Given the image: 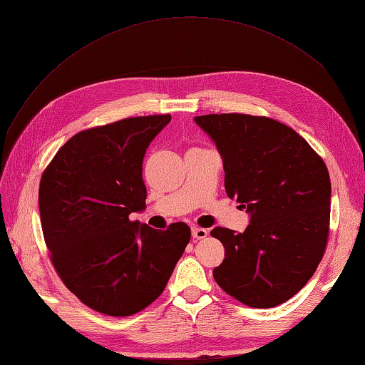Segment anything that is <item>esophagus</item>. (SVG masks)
Wrapping results in <instances>:
<instances>
[{
	"label": "esophagus",
	"mask_w": 365,
	"mask_h": 365,
	"mask_svg": "<svg viewBox=\"0 0 365 365\" xmlns=\"http://www.w3.org/2000/svg\"><path fill=\"white\" fill-rule=\"evenodd\" d=\"M192 237L196 239V240L205 239V237H207V230H205V228H200V227L192 228Z\"/></svg>",
	"instance_id": "obj_1"
}]
</instances>
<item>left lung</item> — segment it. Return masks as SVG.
I'll list each match as a JSON object with an SVG mask.
<instances>
[{"instance_id": "8db88e82", "label": "left lung", "mask_w": 365, "mask_h": 365, "mask_svg": "<svg viewBox=\"0 0 365 365\" xmlns=\"http://www.w3.org/2000/svg\"><path fill=\"white\" fill-rule=\"evenodd\" d=\"M195 123L222 158L228 197L250 215L244 233L222 227L210 231L225 248L213 277L247 306H279L309 282L326 250V164L303 137L277 120L210 114L195 117Z\"/></svg>"}]
</instances>
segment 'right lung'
Here are the masks:
<instances>
[{
  "label": "right lung",
  "instance_id": "add662e5",
  "mask_svg": "<svg viewBox=\"0 0 365 365\" xmlns=\"http://www.w3.org/2000/svg\"><path fill=\"white\" fill-rule=\"evenodd\" d=\"M170 118L82 130L42 173L39 212L51 262L65 286L101 314L129 317L155 302L190 240L184 222L161 231L129 217L146 208L143 160Z\"/></svg>",
  "mask_w": 365,
  "mask_h": 365
}]
</instances>
